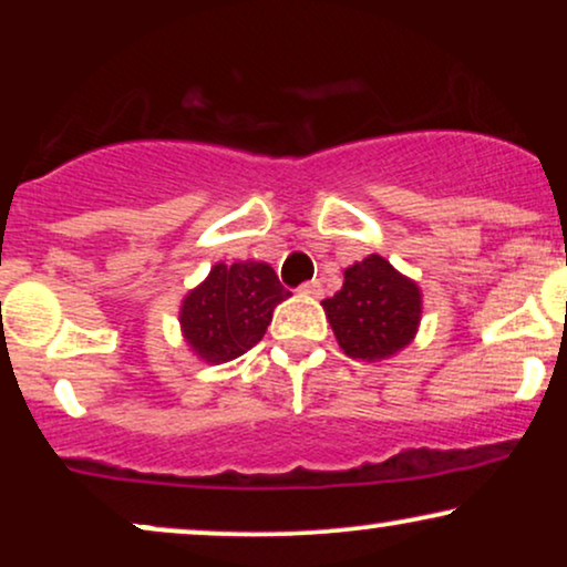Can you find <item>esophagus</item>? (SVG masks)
Returning a JSON list of instances; mask_svg holds the SVG:
<instances>
[{
  "mask_svg": "<svg viewBox=\"0 0 567 567\" xmlns=\"http://www.w3.org/2000/svg\"><path fill=\"white\" fill-rule=\"evenodd\" d=\"M301 292H306V296L320 298L322 296V282H320V279H311V282H303L301 285Z\"/></svg>",
  "mask_w": 567,
  "mask_h": 567,
  "instance_id": "esophagus-1",
  "label": "esophagus"
}]
</instances>
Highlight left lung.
Masks as SVG:
<instances>
[{
  "instance_id": "left-lung-1",
  "label": "left lung",
  "mask_w": 567,
  "mask_h": 567,
  "mask_svg": "<svg viewBox=\"0 0 567 567\" xmlns=\"http://www.w3.org/2000/svg\"><path fill=\"white\" fill-rule=\"evenodd\" d=\"M338 347L351 360L379 362L413 341L421 322V290L386 258L368 256L343 271V288L324 298Z\"/></svg>"
}]
</instances>
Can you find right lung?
I'll list each match as a JSON object with an SVG mask.
<instances>
[{
    "mask_svg": "<svg viewBox=\"0 0 567 567\" xmlns=\"http://www.w3.org/2000/svg\"><path fill=\"white\" fill-rule=\"evenodd\" d=\"M288 296L269 264H216L181 303V330L199 360L220 365L261 341Z\"/></svg>",
    "mask_w": 567,
    "mask_h": 567,
    "instance_id": "obj_1",
    "label": "right lung"
}]
</instances>
